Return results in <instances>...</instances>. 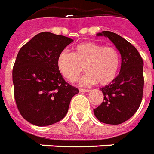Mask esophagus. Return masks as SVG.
Wrapping results in <instances>:
<instances>
[{
  "mask_svg": "<svg viewBox=\"0 0 154 154\" xmlns=\"http://www.w3.org/2000/svg\"><path fill=\"white\" fill-rule=\"evenodd\" d=\"M79 92H84V93H85V92H89L90 91V89H79Z\"/></svg>",
  "mask_w": 154,
  "mask_h": 154,
  "instance_id": "34e87169",
  "label": "esophagus"
}]
</instances>
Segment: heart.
<instances>
[{
    "instance_id": "b5f03b06",
    "label": "heart",
    "mask_w": 154,
    "mask_h": 154,
    "mask_svg": "<svg viewBox=\"0 0 154 154\" xmlns=\"http://www.w3.org/2000/svg\"><path fill=\"white\" fill-rule=\"evenodd\" d=\"M85 69L88 73L79 80L82 85L99 82L106 85L117 76L120 67V54L117 49L94 42H83L75 45L73 53L63 51L56 59L58 70L73 82Z\"/></svg>"
}]
</instances>
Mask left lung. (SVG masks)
Returning <instances> with one entry per match:
<instances>
[{"label":"left lung","mask_w":154,"mask_h":154,"mask_svg":"<svg viewBox=\"0 0 154 154\" xmlns=\"http://www.w3.org/2000/svg\"><path fill=\"white\" fill-rule=\"evenodd\" d=\"M98 36L108 37L119 51L122 59L120 72L109 85L101 88L103 101L94 109L102 123L119 124L136 113L143 92V62L137 49L123 37L111 31H102Z\"/></svg>","instance_id":"1"}]
</instances>
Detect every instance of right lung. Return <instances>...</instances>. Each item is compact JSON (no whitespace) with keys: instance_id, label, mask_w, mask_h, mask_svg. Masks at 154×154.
<instances>
[{"instance_id":"1","label":"right lung","mask_w":154,"mask_h":154,"mask_svg":"<svg viewBox=\"0 0 154 154\" xmlns=\"http://www.w3.org/2000/svg\"><path fill=\"white\" fill-rule=\"evenodd\" d=\"M72 41L64 35L41 32L20 49L12 70L14 95L20 114L30 124L47 126L60 121L79 93L56 66L59 53Z\"/></svg>"}]
</instances>
